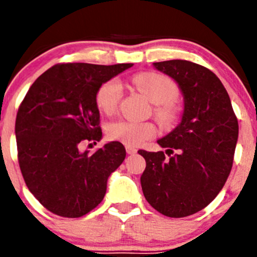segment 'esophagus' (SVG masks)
Wrapping results in <instances>:
<instances>
[{
    "label": "esophagus",
    "mask_w": 257,
    "mask_h": 257,
    "mask_svg": "<svg viewBox=\"0 0 257 257\" xmlns=\"http://www.w3.org/2000/svg\"><path fill=\"white\" fill-rule=\"evenodd\" d=\"M126 152H127L128 155H135L137 152V150L132 146H126Z\"/></svg>",
    "instance_id": "34e87169"
}]
</instances>
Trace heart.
I'll list each match as a JSON object with an SVG mask.
<instances>
[{
	"instance_id": "1",
	"label": "heart",
	"mask_w": 257,
	"mask_h": 257,
	"mask_svg": "<svg viewBox=\"0 0 257 257\" xmlns=\"http://www.w3.org/2000/svg\"><path fill=\"white\" fill-rule=\"evenodd\" d=\"M135 87L146 96L150 102L159 105L155 108L157 120L164 125H170L177 116L174 102L179 97V87L167 76L156 72H142L134 76ZM122 97V86L117 80L106 81L96 93L97 107L106 115H111L118 107ZM110 139L121 142L126 146H140L146 140L156 135V126L152 122L120 120L112 122L107 128Z\"/></svg>"
}]
</instances>
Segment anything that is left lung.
Listing matches in <instances>:
<instances>
[{
  "instance_id": "left-lung-1",
  "label": "left lung",
  "mask_w": 257,
  "mask_h": 257,
  "mask_svg": "<svg viewBox=\"0 0 257 257\" xmlns=\"http://www.w3.org/2000/svg\"><path fill=\"white\" fill-rule=\"evenodd\" d=\"M176 81L184 96L181 122L157 140L164 151L140 150L146 160L141 175L145 199L169 217L205 209L225 185L238 137V123L220 78L209 68L185 60L154 62Z\"/></svg>"
}]
</instances>
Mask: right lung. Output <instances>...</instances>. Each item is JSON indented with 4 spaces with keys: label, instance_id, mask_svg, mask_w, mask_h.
<instances>
[{
    "label": "right lung",
    "instance_id": "obj_1",
    "mask_svg": "<svg viewBox=\"0 0 257 257\" xmlns=\"http://www.w3.org/2000/svg\"><path fill=\"white\" fill-rule=\"evenodd\" d=\"M130 67L132 63H60L43 72L25 96L15 126L20 169L48 211L81 217L105 197L108 176L125 160V147L112 141L90 154L81 152L80 145L102 139L96 93Z\"/></svg>",
    "mask_w": 257,
    "mask_h": 257
}]
</instances>
